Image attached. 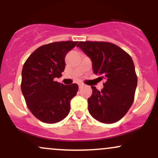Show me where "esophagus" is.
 I'll return each instance as SVG.
<instances>
[{"instance_id": "obj_1", "label": "esophagus", "mask_w": 158, "mask_h": 158, "mask_svg": "<svg viewBox=\"0 0 158 158\" xmlns=\"http://www.w3.org/2000/svg\"><path fill=\"white\" fill-rule=\"evenodd\" d=\"M84 86H85V85H84V84H82V83H79V88H83Z\"/></svg>"}]
</instances>
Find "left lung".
I'll list each match as a JSON object with an SVG mask.
<instances>
[{
	"mask_svg": "<svg viewBox=\"0 0 158 158\" xmlns=\"http://www.w3.org/2000/svg\"><path fill=\"white\" fill-rule=\"evenodd\" d=\"M92 61L96 75L104 79V88L88 98L90 115L103 123H114L122 119L134 101L137 77L131 56L117 45L103 41H80L77 44Z\"/></svg>",
	"mask_w": 158,
	"mask_h": 158,
	"instance_id": "obj_1",
	"label": "left lung"
}]
</instances>
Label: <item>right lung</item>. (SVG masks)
<instances>
[{
	"instance_id": "1",
	"label": "right lung",
	"mask_w": 158,
	"mask_h": 158,
	"mask_svg": "<svg viewBox=\"0 0 158 158\" xmlns=\"http://www.w3.org/2000/svg\"><path fill=\"white\" fill-rule=\"evenodd\" d=\"M78 41H59L40 47L29 56L21 73V91L27 106L39 120L56 123L68 116L77 84L55 81L65 68L64 59Z\"/></svg>"
}]
</instances>
